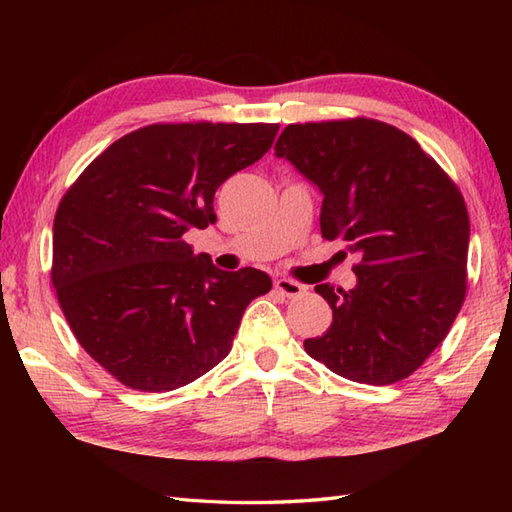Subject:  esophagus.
<instances>
[{
	"label": "esophagus",
	"mask_w": 512,
	"mask_h": 512,
	"mask_svg": "<svg viewBox=\"0 0 512 512\" xmlns=\"http://www.w3.org/2000/svg\"><path fill=\"white\" fill-rule=\"evenodd\" d=\"M275 290L288 299H297L301 295H306L308 288L303 284H297V281L292 279H275Z\"/></svg>",
	"instance_id": "esophagus-1"
}]
</instances>
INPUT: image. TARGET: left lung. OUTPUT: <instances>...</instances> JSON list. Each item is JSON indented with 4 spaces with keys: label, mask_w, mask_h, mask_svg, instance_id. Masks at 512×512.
I'll return each instance as SVG.
<instances>
[{
    "label": "left lung",
    "mask_w": 512,
    "mask_h": 512,
    "mask_svg": "<svg viewBox=\"0 0 512 512\" xmlns=\"http://www.w3.org/2000/svg\"><path fill=\"white\" fill-rule=\"evenodd\" d=\"M275 151L321 189V235L361 257L356 288H314L332 325L303 347L354 383L405 380L466 297L471 228L458 184L409 134L363 116L288 125Z\"/></svg>",
    "instance_id": "left-lung-1"
}]
</instances>
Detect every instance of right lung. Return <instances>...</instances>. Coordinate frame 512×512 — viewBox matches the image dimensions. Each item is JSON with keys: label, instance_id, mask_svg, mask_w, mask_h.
Returning a JSON list of instances; mask_svg holds the SVG:
<instances>
[{"label": "right lung", "instance_id": "1", "mask_svg": "<svg viewBox=\"0 0 512 512\" xmlns=\"http://www.w3.org/2000/svg\"><path fill=\"white\" fill-rule=\"evenodd\" d=\"M277 123H154L125 134L63 193L52 284L72 334L138 391H171L224 361L273 281L217 270L184 242L217 217V187L273 147Z\"/></svg>", "mask_w": 512, "mask_h": 512}]
</instances>
